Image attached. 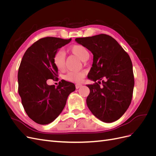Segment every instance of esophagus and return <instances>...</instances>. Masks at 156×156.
Here are the masks:
<instances>
[{"label": "esophagus", "instance_id": "1", "mask_svg": "<svg viewBox=\"0 0 156 156\" xmlns=\"http://www.w3.org/2000/svg\"><path fill=\"white\" fill-rule=\"evenodd\" d=\"M82 87L81 84H75V87H76L77 89L79 88L80 87Z\"/></svg>", "mask_w": 156, "mask_h": 156}]
</instances>
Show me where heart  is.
<instances>
[{"label": "heart", "mask_w": 156, "mask_h": 156, "mask_svg": "<svg viewBox=\"0 0 156 156\" xmlns=\"http://www.w3.org/2000/svg\"><path fill=\"white\" fill-rule=\"evenodd\" d=\"M71 53L76 55L82 61H86L89 58V52L87 49L81 45H74L69 48ZM66 55L62 50H59L55 54L53 64L58 71H63L65 68ZM84 72H71L65 75V79L70 82L79 83L83 81L84 77Z\"/></svg>", "instance_id": "heart-1"}]
</instances>
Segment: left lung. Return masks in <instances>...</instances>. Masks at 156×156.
<instances>
[{"mask_svg":"<svg viewBox=\"0 0 156 156\" xmlns=\"http://www.w3.org/2000/svg\"><path fill=\"white\" fill-rule=\"evenodd\" d=\"M75 41L93 55L88 78L95 83L87 85L90 89L87 98L88 108L103 122L119 120L128 108L133 96L134 77L129 56L107 34L78 37Z\"/></svg>","mask_w":156,"mask_h":156,"instance_id":"8db88e82","label":"left lung"}]
</instances>
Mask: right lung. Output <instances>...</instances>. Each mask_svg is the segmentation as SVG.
Listing matches in <instances>:
<instances>
[{
  "label": "right lung",
  "instance_id": "obj_1",
  "mask_svg": "<svg viewBox=\"0 0 156 156\" xmlns=\"http://www.w3.org/2000/svg\"><path fill=\"white\" fill-rule=\"evenodd\" d=\"M72 38L46 37L27 49L18 71V92L24 109L36 123H51L64 109L70 93L75 91L72 83L61 81L57 87L48 85V79L56 78L58 69L53 64L55 54L69 44Z\"/></svg>",
  "mask_w": 156,
  "mask_h": 156
}]
</instances>
